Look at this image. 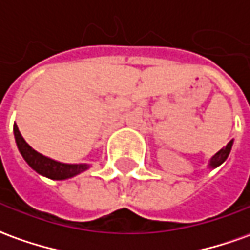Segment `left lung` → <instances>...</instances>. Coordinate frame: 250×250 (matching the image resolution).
Returning a JSON list of instances; mask_svg holds the SVG:
<instances>
[{
    "label": "left lung",
    "instance_id": "obj_1",
    "mask_svg": "<svg viewBox=\"0 0 250 250\" xmlns=\"http://www.w3.org/2000/svg\"><path fill=\"white\" fill-rule=\"evenodd\" d=\"M233 142L234 140H230V142L227 143V146L225 148H222L220 151H218L216 154L209 159V163H208V167L209 168H215L220 166L223 162L226 161L227 156L230 154V151H231V147H233Z\"/></svg>",
    "mask_w": 250,
    "mask_h": 250
}]
</instances>
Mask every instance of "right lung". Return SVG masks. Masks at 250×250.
<instances>
[{
  "instance_id": "1",
  "label": "right lung",
  "mask_w": 250,
  "mask_h": 250,
  "mask_svg": "<svg viewBox=\"0 0 250 250\" xmlns=\"http://www.w3.org/2000/svg\"><path fill=\"white\" fill-rule=\"evenodd\" d=\"M13 133H15L17 148L23 156V159L28 163V166L32 170H35L38 174L47 177L50 180L61 181L72 178V177L80 174L83 171H85L87 168H89V165H87V163H79V165L62 163V162L54 161L51 158L39 154L24 140L20 130L17 128L16 122L13 125Z\"/></svg>"
}]
</instances>
